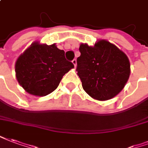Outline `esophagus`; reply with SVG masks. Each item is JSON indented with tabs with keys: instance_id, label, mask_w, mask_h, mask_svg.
I'll list each match as a JSON object with an SVG mask.
<instances>
[{
	"instance_id": "esophagus-1",
	"label": "esophagus",
	"mask_w": 148,
	"mask_h": 148,
	"mask_svg": "<svg viewBox=\"0 0 148 148\" xmlns=\"http://www.w3.org/2000/svg\"><path fill=\"white\" fill-rule=\"evenodd\" d=\"M72 63H73V64L74 65V66H77V60H75V59H74V60H72Z\"/></svg>"
}]
</instances>
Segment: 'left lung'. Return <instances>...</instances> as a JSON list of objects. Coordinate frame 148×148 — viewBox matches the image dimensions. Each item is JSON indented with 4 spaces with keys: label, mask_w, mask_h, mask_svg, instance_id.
I'll return each instance as SVG.
<instances>
[{
    "label": "left lung",
    "mask_w": 148,
    "mask_h": 148,
    "mask_svg": "<svg viewBox=\"0 0 148 148\" xmlns=\"http://www.w3.org/2000/svg\"><path fill=\"white\" fill-rule=\"evenodd\" d=\"M77 75L83 89L97 100H108L121 92L130 77L127 56L114 44L99 40L93 46L81 44Z\"/></svg>",
    "instance_id": "obj_1"
}]
</instances>
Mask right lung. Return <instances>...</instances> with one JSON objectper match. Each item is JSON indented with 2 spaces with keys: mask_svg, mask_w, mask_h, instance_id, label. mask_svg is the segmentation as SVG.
I'll use <instances>...</instances> for the list:
<instances>
[{
  "mask_svg": "<svg viewBox=\"0 0 148 148\" xmlns=\"http://www.w3.org/2000/svg\"><path fill=\"white\" fill-rule=\"evenodd\" d=\"M74 67L56 44L35 41L17 59L15 71L16 79L26 92L45 96L57 88L63 75Z\"/></svg>",
  "mask_w": 148,
  "mask_h": 148,
  "instance_id": "right-lung-1",
  "label": "right lung"
}]
</instances>
